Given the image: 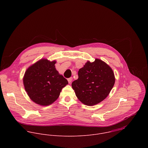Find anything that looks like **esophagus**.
<instances>
[{
    "label": "esophagus",
    "mask_w": 148,
    "mask_h": 148,
    "mask_svg": "<svg viewBox=\"0 0 148 148\" xmlns=\"http://www.w3.org/2000/svg\"><path fill=\"white\" fill-rule=\"evenodd\" d=\"M72 80H73V78H72V77H71L68 78V83H71L72 82Z\"/></svg>",
    "instance_id": "34e87169"
}]
</instances>
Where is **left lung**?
<instances>
[{"label": "left lung", "mask_w": 148, "mask_h": 148, "mask_svg": "<svg viewBox=\"0 0 148 148\" xmlns=\"http://www.w3.org/2000/svg\"><path fill=\"white\" fill-rule=\"evenodd\" d=\"M78 76L72 86L79 100L86 106H94L104 100L115 82L112 68L97 59L85 64L79 70Z\"/></svg>", "instance_id": "1"}]
</instances>
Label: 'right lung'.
Returning a JSON list of instances; mask_svg holds the SVG:
<instances>
[{"mask_svg":"<svg viewBox=\"0 0 148 148\" xmlns=\"http://www.w3.org/2000/svg\"><path fill=\"white\" fill-rule=\"evenodd\" d=\"M55 61L42 59L26 71L23 84L30 99L40 106L51 104L59 97L62 88L68 84L55 68Z\"/></svg>","mask_w":148,"mask_h":148,"instance_id":"obj_1","label":"right lung"}]
</instances>
